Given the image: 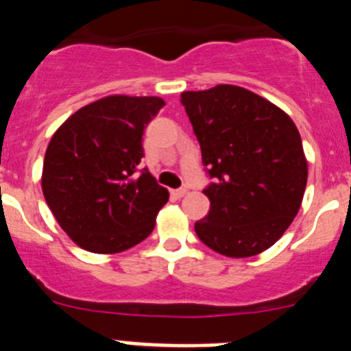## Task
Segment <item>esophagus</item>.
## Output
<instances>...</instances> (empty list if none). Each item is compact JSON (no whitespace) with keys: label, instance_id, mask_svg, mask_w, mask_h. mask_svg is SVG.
Listing matches in <instances>:
<instances>
[{"label":"esophagus","instance_id":"esophagus-1","mask_svg":"<svg viewBox=\"0 0 351 351\" xmlns=\"http://www.w3.org/2000/svg\"><path fill=\"white\" fill-rule=\"evenodd\" d=\"M186 193H188V190H186V188H179V190H172V195H173V197H178V198L184 197Z\"/></svg>","mask_w":351,"mask_h":351}]
</instances>
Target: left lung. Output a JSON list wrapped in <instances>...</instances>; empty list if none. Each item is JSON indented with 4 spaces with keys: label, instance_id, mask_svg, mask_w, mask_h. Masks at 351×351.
Instances as JSON below:
<instances>
[{
    "label": "left lung",
    "instance_id": "1",
    "mask_svg": "<svg viewBox=\"0 0 351 351\" xmlns=\"http://www.w3.org/2000/svg\"><path fill=\"white\" fill-rule=\"evenodd\" d=\"M181 104L213 179L210 209L195 223L206 246L247 258L269 250L297 216L308 182L299 130L288 114L239 86L184 91Z\"/></svg>",
    "mask_w": 351,
    "mask_h": 351
}]
</instances>
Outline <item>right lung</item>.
Listing matches in <instances>:
<instances>
[{
    "label": "right lung",
    "mask_w": 351,
    "mask_h": 351,
    "mask_svg": "<svg viewBox=\"0 0 351 351\" xmlns=\"http://www.w3.org/2000/svg\"><path fill=\"white\" fill-rule=\"evenodd\" d=\"M165 101L114 95L79 108L52 135L42 190L68 237L91 253H119L142 243L169 200L147 169L142 135Z\"/></svg>",
    "instance_id": "obj_1"
}]
</instances>
